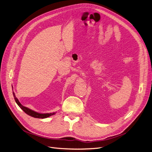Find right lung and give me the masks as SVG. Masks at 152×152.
<instances>
[{
	"label": "right lung",
	"mask_w": 152,
	"mask_h": 152,
	"mask_svg": "<svg viewBox=\"0 0 152 152\" xmlns=\"http://www.w3.org/2000/svg\"><path fill=\"white\" fill-rule=\"evenodd\" d=\"M12 89H13V86H12ZM13 97H14V99L15 100V102H16V104L18 105V106L20 107L26 113L28 114V115L29 116H31V117H34V118H48L49 117H50V116L53 115H55L56 113L54 112V113H38V112H36L35 111H33L28 108L26 107L23 106L20 102V101H18V99H17V98L15 96V94L14 93V92L13 91Z\"/></svg>",
	"instance_id": "add662e5"
}]
</instances>
